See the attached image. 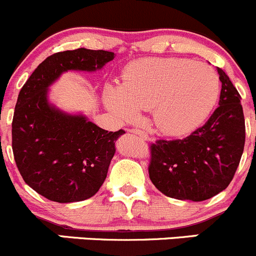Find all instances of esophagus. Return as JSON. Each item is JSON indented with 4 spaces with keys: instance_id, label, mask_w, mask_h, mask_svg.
I'll return each instance as SVG.
<instances>
[{
    "instance_id": "34e87169",
    "label": "esophagus",
    "mask_w": 256,
    "mask_h": 256,
    "mask_svg": "<svg viewBox=\"0 0 256 256\" xmlns=\"http://www.w3.org/2000/svg\"><path fill=\"white\" fill-rule=\"evenodd\" d=\"M131 132L136 134V135H138L141 138H144V140H148V135H147L144 130H141V128H132Z\"/></svg>"
}]
</instances>
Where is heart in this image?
<instances>
[{
  "mask_svg": "<svg viewBox=\"0 0 256 256\" xmlns=\"http://www.w3.org/2000/svg\"><path fill=\"white\" fill-rule=\"evenodd\" d=\"M220 92L218 74L204 63L182 58H142L124 72L120 88H108L105 102L125 120L151 110L154 125L172 136L194 130Z\"/></svg>",
  "mask_w": 256,
  "mask_h": 256,
  "instance_id": "1",
  "label": "heart"
}]
</instances>
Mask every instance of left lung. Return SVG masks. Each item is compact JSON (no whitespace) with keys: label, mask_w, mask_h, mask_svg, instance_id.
I'll list each match as a JSON object with an SVG mask.
<instances>
[{"label":"left lung","mask_w":256,"mask_h":256,"mask_svg":"<svg viewBox=\"0 0 256 256\" xmlns=\"http://www.w3.org/2000/svg\"><path fill=\"white\" fill-rule=\"evenodd\" d=\"M219 106L203 126L182 140L151 144L150 180L164 196L193 202L226 190L239 166L245 144V120L238 90L218 68Z\"/></svg>","instance_id":"obj_1"}]
</instances>
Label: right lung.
Here are the masks:
<instances>
[{
  "mask_svg": "<svg viewBox=\"0 0 256 256\" xmlns=\"http://www.w3.org/2000/svg\"><path fill=\"white\" fill-rule=\"evenodd\" d=\"M112 52L78 48L49 56L18 94L12 120V150L24 182L49 200L72 203L92 197L106 178L115 141L124 130H104L82 115L50 106L49 85L63 72H94Z\"/></svg>",
  "mask_w": 256,
  "mask_h": 256,
  "instance_id": "right-lung-1",
  "label": "right lung"
}]
</instances>
